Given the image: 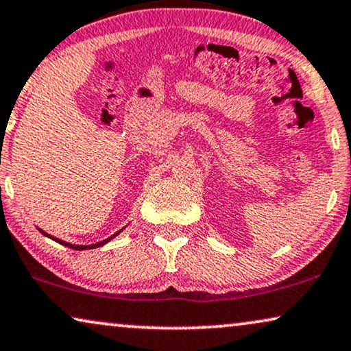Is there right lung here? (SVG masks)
Wrapping results in <instances>:
<instances>
[{"mask_svg":"<svg viewBox=\"0 0 351 351\" xmlns=\"http://www.w3.org/2000/svg\"><path fill=\"white\" fill-rule=\"evenodd\" d=\"M39 232H41L43 235H46V237H49V239H52V240H56L57 243H60V245H65V246H68V248H73V250H77V251H82V250H92V248H98V246H101V245H105V243H108V241H110L111 239H114V237L119 234V232H116L114 235H111L110 239H106V240H103V241H98V243H95V245H71V243H66V241H63V240H58V239H56V237H52V235H49L47 232H44L43 229H38Z\"/></svg>","mask_w":351,"mask_h":351,"instance_id":"add662e5","label":"right lung"}]
</instances>
